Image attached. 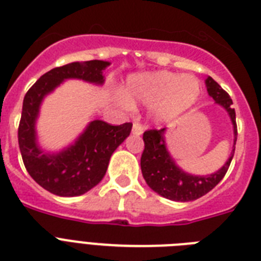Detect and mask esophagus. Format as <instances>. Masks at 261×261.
Segmentation results:
<instances>
[{"label": "esophagus", "mask_w": 261, "mask_h": 261, "mask_svg": "<svg viewBox=\"0 0 261 261\" xmlns=\"http://www.w3.org/2000/svg\"><path fill=\"white\" fill-rule=\"evenodd\" d=\"M133 134L138 135V137L142 135L143 134V127H142L139 123H134L133 124Z\"/></svg>", "instance_id": "obj_1"}]
</instances>
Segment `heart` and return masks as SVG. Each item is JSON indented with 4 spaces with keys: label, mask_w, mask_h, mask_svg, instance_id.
<instances>
[{
    "label": "heart",
    "mask_w": 261,
    "mask_h": 261,
    "mask_svg": "<svg viewBox=\"0 0 261 261\" xmlns=\"http://www.w3.org/2000/svg\"><path fill=\"white\" fill-rule=\"evenodd\" d=\"M201 92L200 80L185 73L158 71L130 76L123 91V103L150 106V115L158 122L174 119L192 107Z\"/></svg>",
    "instance_id": "b5f03b06"
}]
</instances>
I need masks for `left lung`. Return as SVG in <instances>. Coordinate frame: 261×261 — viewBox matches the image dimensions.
<instances>
[{"label":"left lung","instance_id":"1","mask_svg":"<svg viewBox=\"0 0 261 261\" xmlns=\"http://www.w3.org/2000/svg\"><path fill=\"white\" fill-rule=\"evenodd\" d=\"M205 83H206L207 94L229 114L233 124V150L230 152L228 161L219 171L211 175H193L179 169L167 151L166 142H165L166 128L145 131L143 134L145 150L141 156L142 174L146 184L154 192L167 200L186 202V201L197 200L207 192H211L224 178L233 158L234 145L237 141V124L236 112L232 107L233 105L232 99L228 92L222 90L219 83L215 82L211 76L205 80Z\"/></svg>","mask_w":261,"mask_h":261}]
</instances>
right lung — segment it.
Returning a JSON list of instances; mask_svg holds the SVG:
<instances>
[{"instance_id": "1", "label": "right lung", "mask_w": 261, "mask_h": 261, "mask_svg": "<svg viewBox=\"0 0 261 261\" xmlns=\"http://www.w3.org/2000/svg\"><path fill=\"white\" fill-rule=\"evenodd\" d=\"M109 65V61L90 60L57 67L44 73L25 95L18 126L21 156L32 178L56 196H80L96 186L105 177L112 152L130 135L133 123L112 126L92 120L73 145L60 152H44L36 137L40 105L67 79L103 84V71Z\"/></svg>"}]
</instances>
